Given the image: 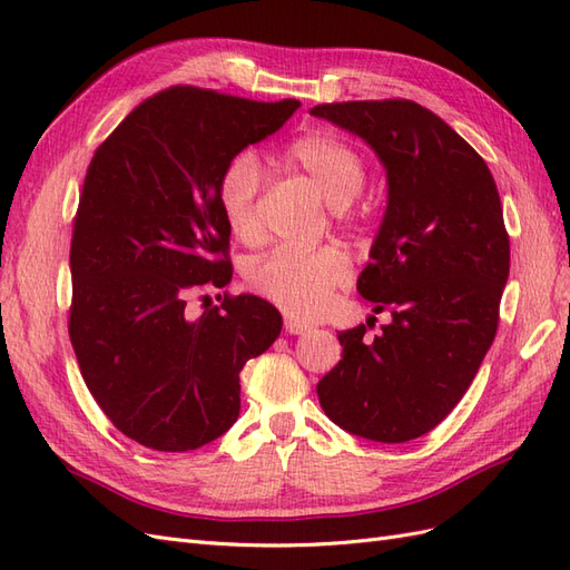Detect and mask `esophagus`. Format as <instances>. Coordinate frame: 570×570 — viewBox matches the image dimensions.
<instances>
[{
  "label": "esophagus",
  "mask_w": 570,
  "mask_h": 570,
  "mask_svg": "<svg viewBox=\"0 0 570 570\" xmlns=\"http://www.w3.org/2000/svg\"><path fill=\"white\" fill-rule=\"evenodd\" d=\"M308 325L306 321H299V318H295V316H285V331L289 333V335H304L306 331H308Z\"/></svg>",
  "instance_id": "1"
}]
</instances>
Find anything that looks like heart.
<instances>
[{
	"label": "heart",
	"instance_id": "heart-1",
	"mask_svg": "<svg viewBox=\"0 0 570 570\" xmlns=\"http://www.w3.org/2000/svg\"><path fill=\"white\" fill-rule=\"evenodd\" d=\"M283 166L312 183L327 204L347 206L366 185L361 154L331 130H308L283 151ZM262 189V166L249 154L235 157L218 183V202L230 233L245 245L262 243L256 199ZM350 278V256L335 245L318 249H275L247 271V285L258 297L283 312L314 318L333 302V292Z\"/></svg>",
	"mask_w": 570,
	"mask_h": 570
}]
</instances>
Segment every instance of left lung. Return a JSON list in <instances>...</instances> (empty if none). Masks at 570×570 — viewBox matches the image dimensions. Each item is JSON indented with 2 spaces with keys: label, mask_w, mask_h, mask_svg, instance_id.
I'll use <instances>...</instances> for the list:
<instances>
[{
  "label": "left lung",
  "mask_w": 570,
  "mask_h": 570,
  "mask_svg": "<svg viewBox=\"0 0 570 570\" xmlns=\"http://www.w3.org/2000/svg\"><path fill=\"white\" fill-rule=\"evenodd\" d=\"M387 170V209L356 289L383 333H340L342 358L316 392L325 416L373 442H409L446 419L497 335L509 233L488 164L411 99L318 105ZM371 316L366 323L371 327Z\"/></svg>",
  "instance_id": "obj_1"
}]
</instances>
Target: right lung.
I'll return each instance as SVG.
<instances>
[{"label": "right lung", "instance_id": "1", "mask_svg": "<svg viewBox=\"0 0 570 570\" xmlns=\"http://www.w3.org/2000/svg\"><path fill=\"white\" fill-rule=\"evenodd\" d=\"M299 107L176 85L120 120L88 166L68 335L99 409L149 450L189 452L226 433L239 371L281 335L262 297L223 292L197 318L185 306L233 278L223 170Z\"/></svg>", "mask_w": 570, "mask_h": 570}]
</instances>
